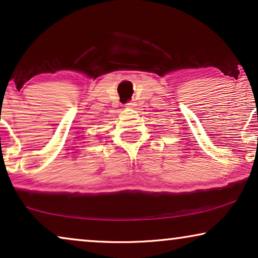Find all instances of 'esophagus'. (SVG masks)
<instances>
[{
  "mask_svg": "<svg viewBox=\"0 0 258 258\" xmlns=\"http://www.w3.org/2000/svg\"><path fill=\"white\" fill-rule=\"evenodd\" d=\"M125 107L126 108H134V107H135V103H134V102H129V103L125 104Z\"/></svg>",
  "mask_w": 258,
  "mask_h": 258,
  "instance_id": "obj_1",
  "label": "esophagus"
}]
</instances>
